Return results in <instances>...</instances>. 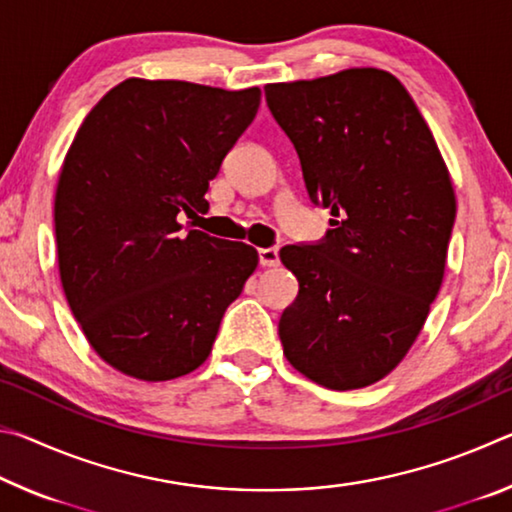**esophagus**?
I'll list each match as a JSON object with an SVG mask.
<instances>
[{
	"instance_id": "1",
	"label": "esophagus",
	"mask_w": 512,
	"mask_h": 512,
	"mask_svg": "<svg viewBox=\"0 0 512 512\" xmlns=\"http://www.w3.org/2000/svg\"><path fill=\"white\" fill-rule=\"evenodd\" d=\"M257 255H259V264H262V266H277V264H280V255H277L275 248H259Z\"/></svg>"
}]
</instances>
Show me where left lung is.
I'll return each mask as SVG.
<instances>
[{"label": "left lung", "mask_w": 512, "mask_h": 512, "mask_svg": "<svg viewBox=\"0 0 512 512\" xmlns=\"http://www.w3.org/2000/svg\"><path fill=\"white\" fill-rule=\"evenodd\" d=\"M264 94L309 201L334 216L318 244L280 250L300 284L277 325L284 354L334 391L375 384L418 339L443 284L452 180L411 94L384 69L273 83Z\"/></svg>", "instance_id": "obj_1"}]
</instances>
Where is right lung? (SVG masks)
<instances>
[{"instance_id": "add662e5", "label": "right lung", "mask_w": 512, "mask_h": 512, "mask_svg": "<svg viewBox=\"0 0 512 512\" xmlns=\"http://www.w3.org/2000/svg\"><path fill=\"white\" fill-rule=\"evenodd\" d=\"M259 88L128 79L76 133L54 223L65 298L94 352L124 375L167 381L210 357L257 250L180 225L250 126Z\"/></svg>"}]
</instances>
